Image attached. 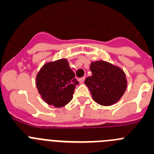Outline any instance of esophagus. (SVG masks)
I'll return each mask as SVG.
<instances>
[{
    "instance_id": "34e87169",
    "label": "esophagus",
    "mask_w": 154,
    "mask_h": 154,
    "mask_svg": "<svg viewBox=\"0 0 154 154\" xmlns=\"http://www.w3.org/2000/svg\"><path fill=\"white\" fill-rule=\"evenodd\" d=\"M84 80H85V77H80V78H79L78 81L80 82V84H83L84 81Z\"/></svg>"
}]
</instances>
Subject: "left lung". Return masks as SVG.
<instances>
[{"label":"left lung","instance_id":"1","mask_svg":"<svg viewBox=\"0 0 154 154\" xmlns=\"http://www.w3.org/2000/svg\"><path fill=\"white\" fill-rule=\"evenodd\" d=\"M91 70L92 75L87 77L84 83L94 100L103 106L117 103L127 87L124 72L106 61L92 62Z\"/></svg>","mask_w":154,"mask_h":154}]
</instances>
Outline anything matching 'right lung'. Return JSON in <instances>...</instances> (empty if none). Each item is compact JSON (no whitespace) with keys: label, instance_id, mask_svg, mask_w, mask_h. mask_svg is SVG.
Segmentation results:
<instances>
[{"label":"right lung","instance_id":"add662e5","mask_svg":"<svg viewBox=\"0 0 154 154\" xmlns=\"http://www.w3.org/2000/svg\"><path fill=\"white\" fill-rule=\"evenodd\" d=\"M38 92L47 103L61 107L73 98L79 82L65 59L44 65L36 79Z\"/></svg>","mask_w":154,"mask_h":154}]
</instances>
